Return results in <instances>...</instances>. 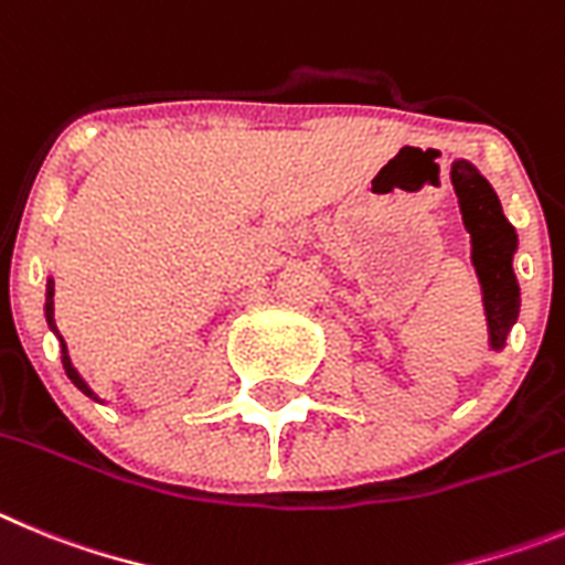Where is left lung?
<instances>
[{
  "mask_svg": "<svg viewBox=\"0 0 565 565\" xmlns=\"http://www.w3.org/2000/svg\"><path fill=\"white\" fill-rule=\"evenodd\" d=\"M450 182L459 196L465 231L470 233V262L481 284L490 352L498 354L507 349V338L521 312V284L512 267L518 233L504 216L495 188L470 160L459 157L450 162Z\"/></svg>",
  "mask_w": 565,
  "mask_h": 565,
  "instance_id": "left-lung-1",
  "label": "left lung"
}]
</instances>
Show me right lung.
I'll use <instances>...</instances> for the list:
<instances>
[{"instance_id":"1","label":"right lung","mask_w":565,"mask_h":565,"mask_svg":"<svg viewBox=\"0 0 565 565\" xmlns=\"http://www.w3.org/2000/svg\"><path fill=\"white\" fill-rule=\"evenodd\" d=\"M53 295H55L53 278L47 276V289H44V318H47V327L53 329V334H55V338H58V345H61V365H64V371H67V377L73 380V385H75V388L81 391V394L93 396L95 403H104V399H100V396L95 394V391L89 388V385H86V380L81 377V374H78V369H75V365H73V360H70L67 343H64V338H61V334H58V329H55V318H53Z\"/></svg>"}]
</instances>
